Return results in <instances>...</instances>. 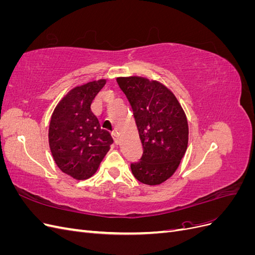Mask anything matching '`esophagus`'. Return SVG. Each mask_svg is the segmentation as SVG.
<instances>
[{
  "label": "esophagus",
  "mask_w": 255,
  "mask_h": 255,
  "mask_svg": "<svg viewBox=\"0 0 255 255\" xmlns=\"http://www.w3.org/2000/svg\"><path fill=\"white\" fill-rule=\"evenodd\" d=\"M112 136H113V138H114L115 143H118V134H117V132H116V130H113V132H112Z\"/></svg>",
  "instance_id": "esophagus-1"
}]
</instances>
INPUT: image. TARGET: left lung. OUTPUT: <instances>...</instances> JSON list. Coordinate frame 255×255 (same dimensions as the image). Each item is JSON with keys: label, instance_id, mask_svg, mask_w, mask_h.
<instances>
[{"label": "left lung", "instance_id": "1", "mask_svg": "<svg viewBox=\"0 0 255 255\" xmlns=\"http://www.w3.org/2000/svg\"><path fill=\"white\" fill-rule=\"evenodd\" d=\"M132 106L142 156L130 169L146 185H158L177 169L187 149L188 125L182 106L163 84L139 76L118 78Z\"/></svg>", "mask_w": 255, "mask_h": 255}]
</instances>
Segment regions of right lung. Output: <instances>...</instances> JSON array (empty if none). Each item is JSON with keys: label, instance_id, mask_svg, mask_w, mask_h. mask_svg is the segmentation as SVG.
I'll return each instance as SVG.
<instances>
[{"label": "right lung", "instance_id": "1", "mask_svg": "<svg viewBox=\"0 0 255 255\" xmlns=\"http://www.w3.org/2000/svg\"><path fill=\"white\" fill-rule=\"evenodd\" d=\"M105 83L99 80L73 88L52 115L49 143L53 158L61 171L76 180L95 174L114 142L90 110Z\"/></svg>", "mask_w": 255, "mask_h": 255}]
</instances>
